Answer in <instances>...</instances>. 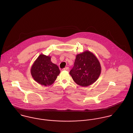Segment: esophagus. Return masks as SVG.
Masks as SVG:
<instances>
[{
  "mask_svg": "<svg viewBox=\"0 0 133 133\" xmlns=\"http://www.w3.org/2000/svg\"><path fill=\"white\" fill-rule=\"evenodd\" d=\"M63 70H65V71H69L70 69H69V67H66V68H64V69H63Z\"/></svg>",
  "mask_w": 133,
  "mask_h": 133,
  "instance_id": "1",
  "label": "esophagus"
}]
</instances>
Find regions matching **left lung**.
<instances>
[{
	"label": "left lung",
	"instance_id": "8db88e82",
	"mask_svg": "<svg viewBox=\"0 0 133 133\" xmlns=\"http://www.w3.org/2000/svg\"><path fill=\"white\" fill-rule=\"evenodd\" d=\"M101 73L99 61L92 52L87 50L76 55L70 74L75 83L84 87L94 83Z\"/></svg>",
	"mask_w": 133,
	"mask_h": 133
}]
</instances>
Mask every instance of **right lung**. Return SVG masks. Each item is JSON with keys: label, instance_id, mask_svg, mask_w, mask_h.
Returning a JSON list of instances; mask_svg holds the SVG:
<instances>
[{"label": "right lung", "instance_id": "obj_1", "mask_svg": "<svg viewBox=\"0 0 133 133\" xmlns=\"http://www.w3.org/2000/svg\"><path fill=\"white\" fill-rule=\"evenodd\" d=\"M30 73L34 79L42 86L51 85L60 73L58 66L51 61V57L40 54L32 64Z\"/></svg>", "mask_w": 133, "mask_h": 133}]
</instances>
